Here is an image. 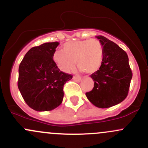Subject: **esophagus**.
<instances>
[{"instance_id":"obj_1","label":"esophagus","mask_w":148,"mask_h":148,"mask_svg":"<svg viewBox=\"0 0 148 148\" xmlns=\"http://www.w3.org/2000/svg\"><path fill=\"white\" fill-rule=\"evenodd\" d=\"M73 79H74L75 82H79L81 81V77H79V76H74V77H73Z\"/></svg>"}]
</instances>
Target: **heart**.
<instances>
[{"instance_id":"heart-1","label":"heart","mask_w":148,"mask_h":148,"mask_svg":"<svg viewBox=\"0 0 148 148\" xmlns=\"http://www.w3.org/2000/svg\"><path fill=\"white\" fill-rule=\"evenodd\" d=\"M54 63L64 72H69L75 66L87 74H93L100 69L103 60V47L96 39L69 41L56 50L52 55Z\"/></svg>"}]
</instances>
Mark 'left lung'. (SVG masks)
Returning <instances> with one entry per match:
<instances>
[{"instance_id": "obj_1", "label": "left lung", "mask_w": 148, "mask_h": 148, "mask_svg": "<svg viewBox=\"0 0 148 148\" xmlns=\"http://www.w3.org/2000/svg\"><path fill=\"white\" fill-rule=\"evenodd\" d=\"M96 37L103 47V60L100 69L91 75L94 86L86 96L95 106L109 108L127 97L133 73L123 49L105 37Z\"/></svg>"}]
</instances>
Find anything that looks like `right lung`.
Listing matches in <instances>:
<instances>
[{"instance_id": "right-lung-1", "label": "right lung", "mask_w": 148, "mask_h": 148, "mask_svg": "<svg viewBox=\"0 0 148 148\" xmlns=\"http://www.w3.org/2000/svg\"><path fill=\"white\" fill-rule=\"evenodd\" d=\"M58 42L33 47L19 66L18 86L26 103L37 111H49L62 103L64 85L72 75L60 71L52 55Z\"/></svg>"}]
</instances>
